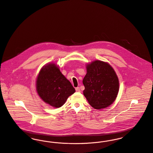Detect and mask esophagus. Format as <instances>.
Wrapping results in <instances>:
<instances>
[{"mask_svg":"<svg viewBox=\"0 0 153 153\" xmlns=\"http://www.w3.org/2000/svg\"><path fill=\"white\" fill-rule=\"evenodd\" d=\"M75 90L76 92H80L81 90H80V88L79 87H76L75 88Z\"/></svg>","mask_w":153,"mask_h":153,"instance_id":"34e87169","label":"esophagus"}]
</instances>
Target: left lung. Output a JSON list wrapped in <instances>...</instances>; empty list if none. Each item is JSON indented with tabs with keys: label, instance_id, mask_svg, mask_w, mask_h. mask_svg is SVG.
<instances>
[{
	"label": "left lung",
	"instance_id": "1",
	"mask_svg": "<svg viewBox=\"0 0 153 153\" xmlns=\"http://www.w3.org/2000/svg\"><path fill=\"white\" fill-rule=\"evenodd\" d=\"M86 69L83 93L89 104L97 109L109 107L115 101L120 87L114 69L108 63L99 60L87 64Z\"/></svg>",
	"mask_w": 153,
	"mask_h": 153
}]
</instances>
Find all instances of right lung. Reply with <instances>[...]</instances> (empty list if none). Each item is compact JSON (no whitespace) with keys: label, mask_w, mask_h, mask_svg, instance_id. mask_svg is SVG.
<instances>
[{"label":"right lung","mask_w":153,"mask_h":153,"mask_svg":"<svg viewBox=\"0 0 153 153\" xmlns=\"http://www.w3.org/2000/svg\"><path fill=\"white\" fill-rule=\"evenodd\" d=\"M36 91L44 102L55 108L62 107L75 89L54 63L41 69L36 81Z\"/></svg>","instance_id":"right-lung-1"}]
</instances>
